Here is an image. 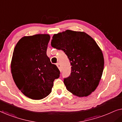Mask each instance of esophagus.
<instances>
[{"label": "esophagus", "mask_w": 122, "mask_h": 122, "mask_svg": "<svg viewBox=\"0 0 122 122\" xmlns=\"http://www.w3.org/2000/svg\"><path fill=\"white\" fill-rule=\"evenodd\" d=\"M56 66H57V67L58 68V69H59V71H61V64H60L59 63H57V64H56Z\"/></svg>", "instance_id": "34e87169"}]
</instances>
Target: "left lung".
<instances>
[{"instance_id": "8db88e82", "label": "left lung", "mask_w": 122, "mask_h": 122, "mask_svg": "<svg viewBox=\"0 0 122 122\" xmlns=\"http://www.w3.org/2000/svg\"><path fill=\"white\" fill-rule=\"evenodd\" d=\"M51 46L62 50L71 64V73L64 78L68 91L87 97L99 84L104 69V57L96 41L85 32L66 30L53 36Z\"/></svg>"}]
</instances>
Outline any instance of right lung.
I'll return each instance as SVG.
<instances>
[{
    "label": "right lung",
    "instance_id": "right-lung-1",
    "mask_svg": "<svg viewBox=\"0 0 122 122\" xmlns=\"http://www.w3.org/2000/svg\"><path fill=\"white\" fill-rule=\"evenodd\" d=\"M49 34H36L21 38L16 44L11 62L14 81L27 97L39 100L51 92L53 81L60 71L46 55Z\"/></svg>",
    "mask_w": 122,
    "mask_h": 122
}]
</instances>
